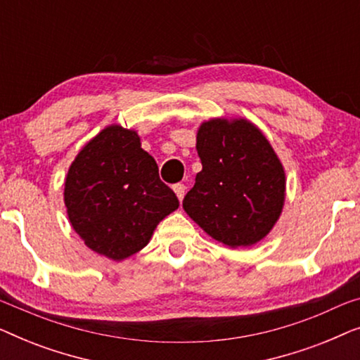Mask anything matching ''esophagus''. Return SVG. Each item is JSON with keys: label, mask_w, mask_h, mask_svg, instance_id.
<instances>
[{"label": "esophagus", "mask_w": 360, "mask_h": 360, "mask_svg": "<svg viewBox=\"0 0 360 360\" xmlns=\"http://www.w3.org/2000/svg\"><path fill=\"white\" fill-rule=\"evenodd\" d=\"M174 191L176 193V198H179V200L181 201V200H184V196H185L186 186H185L184 184H175V185H174Z\"/></svg>", "instance_id": "obj_1"}]
</instances>
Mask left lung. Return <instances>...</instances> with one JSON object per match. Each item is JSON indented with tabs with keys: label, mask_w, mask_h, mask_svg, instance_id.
I'll list each match as a JSON object with an SVG mask.
<instances>
[{
	"label": "left lung",
	"mask_w": 360,
	"mask_h": 360,
	"mask_svg": "<svg viewBox=\"0 0 360 360\" xmlns=\"http://www.w3.org/2000/svg\"><path fill=\"white\" fill-rule=\"evenodd\" d=\"M196 150L203 169L184 198L186 214L229 248L264 239L285 201L283 167L265 136L248 120H210Z\"/></svg>",
	"instance_id": "1"
}]
</instances>
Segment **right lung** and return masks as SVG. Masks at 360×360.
<instances>
[{
	"label": "right lung",
	"mask_w": 360,
	"mask_h": 360,
	"mask_svg": "<svg viewBox=\"0 0 360 360\" xmlns=\"http://www.w3.org/2000/svg\"><path fill=\"white\" fill-rule=\"evenodd\" d=\"M63 196L77 234L112 260L146 248L157 224L179 208L137 132L117 124L105 127L80 150L68 169Z\"/></svg>",
	"instance_id": "1"
}]
</instances>
